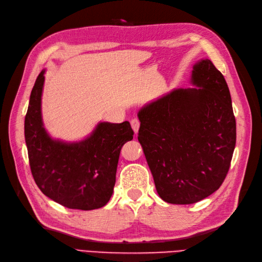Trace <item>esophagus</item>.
I'll return each instance as SVG.
<instances>
[{"instance_id": "obj_1", "label": "esophagus", "mask_w": 262, "mask_h": 262, "mask_svg": "<svg viewBox=\"0 0 262 262\" xmlns=\"http://www.w3.org/2000/svg\"><path fill=\"white\" fill-rule=\"evenodd\" d=\"M131 126H132L134 133L137 134L138 131H139V128H140V120H139L138 118L132 119V120H131Z\"/></svg>"}]
</instances>
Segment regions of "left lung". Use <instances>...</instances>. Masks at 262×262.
Listing matches in <instances>:
<instances>
[{"instance_id":"1","label":"left lung","mask_w":262,"mask_h":262,"mask_svg":"<svg viewBox=\"0 0 262 262\" xmlns=\"http://www.w3.org/2000/svg\"><path fill=\"white\" fill-rule=\"evenodd\" d=\"M198 89L175 90L142 108L138 139L157 193L172 204L201 201L221 187L236 144L225 78L205 59L193 67Z\"/></svg>"}]
</instances>
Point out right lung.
Wrapping results in <instances>:
<instances>
[{
    "mask_svg": "<svg viewBox=\"0 0 262 262\" xmlns=\"http://www.w3.org/2000/svg\"><path fill=\"white\" fill-rule=\"evenodd\" d=\"M45 71L38 75L25 117L31 175L41 192L69 209L94 210L107 204L116 184L121 147L133 139L128 121L101 122L90 138L67 144L47 134L41 119Z\"/></svg>",
    "mask_w": 262,
    "mask_h": 262,
    "instance_id": "1",
    "label": "right lung"
}]
</instances>
